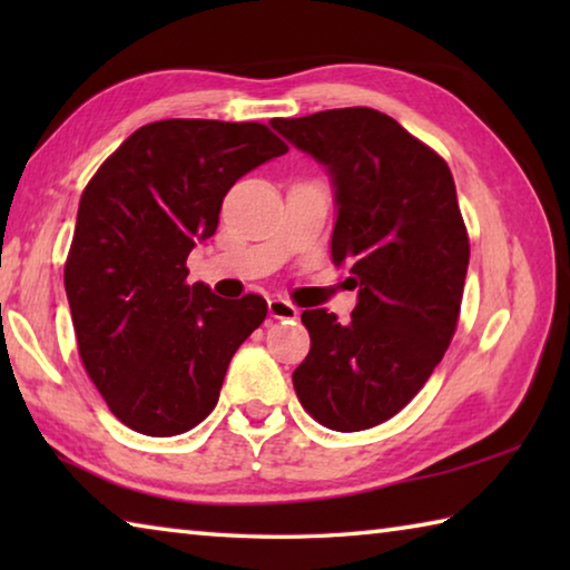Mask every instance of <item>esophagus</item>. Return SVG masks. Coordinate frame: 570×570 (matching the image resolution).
<instances>
[{"mask_svg": "<svg viewBox=\"0 0 570 570\" xmlns=\"http://www.w3.org/2000/svg\"><path fill=\"white\" fill-rule=\"evenodd\" d=\"M268 314H272L274 320H296L298 308L292 302H286V298H272V302H268Z\"/></svg>", "mask_w": 570, "mask_h": 570, "instance_id": "34e87169", "label": "esophagus"}]
</instances>
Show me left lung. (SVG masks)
<instances>
[{
    "label": "left lung",
    "instance_id": "8db88e82",
    "mask_svg": "<svg viewBox=\"0 0 570 570\" xmlns=\"http://www.w3.org/2000/svg\"><path fill=\"white\" fill-rule=\"evenodd\" d=\"M334 186L332 262L360 288L350 324L306 308L312 350L294 370L298 402L324 428L356 432L397 414L455 334L470 240L448 163L372 108L274 118Z\"/></svg>",
    "mask_w": 570,
    "mask_h": 570
}]
</instances>
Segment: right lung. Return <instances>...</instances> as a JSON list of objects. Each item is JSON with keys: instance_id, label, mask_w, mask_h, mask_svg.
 Segmentation results:
<instances>
[{"instance_id": "1", "label": "right lung", "mask_w": 570, "mask_h": 570, "mask_svg": "<svg viewBox=\"0 0 570 570\" xmlns=\"http://www.w3.org/2000/svg\"><path fill=\"white\" fill-rule=\"evenodd\" d=\"M286 142L262 122L158 120L135 130L82 190L65 292L80 360L130 430L173 438L216 407L230 356L266 320L256 294L186 284L230 186Z\"/></svg>"}]
</instances>
